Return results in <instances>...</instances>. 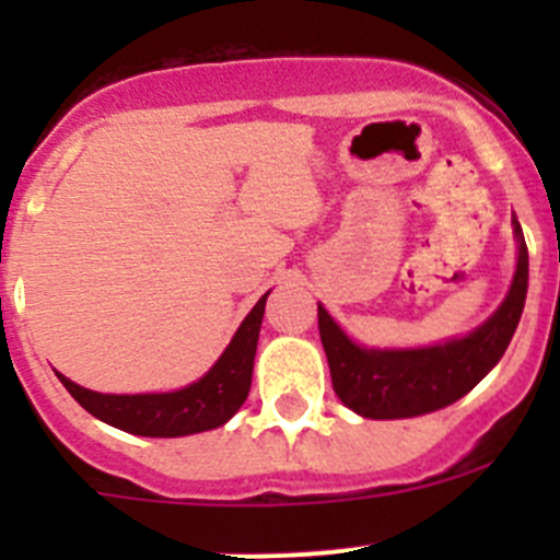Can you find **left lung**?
<instances>
[{
  "label": "left lung",
  "mask_w": 560,
  "mask_h": 560,
  "mask_svg": "<svg viewBox=\"0 0 560 560\" xmlns=\"http://www.w3.org/2000/svg\"><path fill=\"white\" fill-rule=\"evenodd\" d=\"M512 224L517 235L515 279L499 312L468 336L422 349H365L325 308H316L332 389L343 406L371 420H404L455 404L490 374L515 336L528 292V248L517 219Z\"/></svg>",
  "instance_id": "obj_1"
}]
</instances>
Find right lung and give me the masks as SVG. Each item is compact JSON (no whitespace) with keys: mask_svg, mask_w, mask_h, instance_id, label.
<instances>
[{"mask_svg":"<svg viewBox=\"0 0 560 560\" xmlns=\"http://www.w3.org/2000/svg\"><path fill=\"white\" fill-rule=\"evenodd\" d=\"M265 301H268V292L241 322L233 341L224 349L222 358L213 363V369L184 389L145 395H105L75 385L61 374L59 380L89 415L118 428V431L160 439L211 431V428L224 425L244 406L248 387H252L254 354H257Z\"/></svg>","mask_w":560,"mask_h":560,"instance_id":"add662e5","label":"right lung"}]
</instances>
